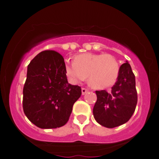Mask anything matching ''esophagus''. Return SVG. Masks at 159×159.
<instances>
[{
    "mask_svg": "<svg viewBox=\"0 0 159 159\" xmlns=\"http://www.w3.org/2000/svg\"><path fill=\"white\" fill-rule=\"evenodd\" d=\"M87 92H89V89H85V88H82V89H81V93H82L83 95L85 94Z\"/></svg>",
    "mask_w": 159,
    "mask_h": 159,
    "instance_id": "34e87169",
    "label": "esophagus"
}]
</instances>
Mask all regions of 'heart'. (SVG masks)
Returning <instances> with one entry per match:
<instances>
[{"label": "heart", "mask_w": 159, "mask_h": 159, "mask_svg": "<svg viewBox=\"0 0 159 159\" xmlns=\"http://www.w3.org/2000/svg\"><path fill=\"white\" fill-rule=\"evenodd\" d=\"M118 60L110 54L84 53L76 55L73 63L66 62L65 74L73 84L83 81L95 89H102L112 85L119 74Z\"/></svg>", "instance_id": "b5f03b06"}]
</instances>
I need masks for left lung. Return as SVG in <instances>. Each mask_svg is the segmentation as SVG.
Masks as SVG:
<instances>
[{
  "label": "left lung",
  "instance_id": "8db88e82",
  "mask_svg": "<svg viewBox=\"0 0 159 159\" xmlns=\"http://www.w3.org/2000/svg\"><path fill=\"white\" fill-rule=\"evenodd\" d=\"M93 114L98 123L114 128L127 122L134 113L138 102L135 76L128 61L120 66L117 81L110 92L96 91Z\"/></svg>",
  "mask_w": 159,
  "mask_h": 159
}]
</instances>
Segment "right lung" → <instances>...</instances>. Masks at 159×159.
Returning <instances> with one entry per match:
<instances>
[{
  "label": "right lung",
  "mask_w": 159,
  "mask_h": 159,
  "mask_svg": "<svg viewBox=\"0 0 159 159\" xmlns=\"http://www.w3.org/2000/svg\"><path fill=\"white\" fill-rule=\"evenodd\" d=\"M81 89L67 81L63 57L56 51L38 53L29 64L23 88V110L41 129L66 125Z\"/></svg>",
  "instance_id": "right-lung-1"
}]
</instances>
